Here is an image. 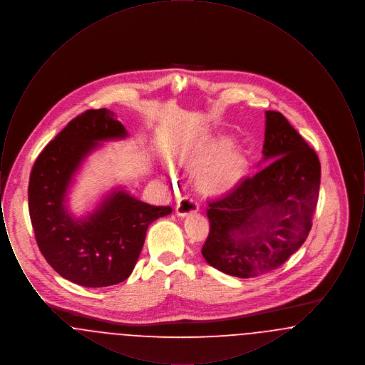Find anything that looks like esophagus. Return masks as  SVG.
<instances>
[{"label": "esophagus", "mask_w": 365, "mask_h": 365, "mask_svg": "<svg viewBox=\"0 0 365 365\" xmlns=\"http://www.w3.org/2000/svg\"><path fill=\"white\" fill-rule=\"evenodd\" d=\"M198 210V204L194 198H191L189 195H185L182 197L179 201H178V205H176V213L179 216H187L192 212H197Z\"/></svg>", "instance_id": "esophagus-1"}]
</instances>
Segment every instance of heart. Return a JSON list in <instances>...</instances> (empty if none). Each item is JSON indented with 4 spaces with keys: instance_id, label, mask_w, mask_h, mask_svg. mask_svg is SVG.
Returning a JSON list of instances; mask_svg holds the SVG:
<instances>
[{
    "instance_id": "heart-1",
    "label": "heart",
    "mask_w": 365,
    "mask_h": 365,
    "mask_svg": "<svg viewBox=\"0 0 365 365\" xmlns=\"http://www.w3.org/2000/svg\"><path fill=\"white\" fill-rule=\"evenodd\" d=\"M230 146L228 139H217L191 148L185 153L183 160L192 168H200L197 180L202 190H228L246 174V157Z\"/></svg>"
}]
</instances>
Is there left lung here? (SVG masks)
Here are the masks:
<instances>
[{"instance_id": "left-lung-1", "label": "left lung", "mask_w": 365, "mask_h": 365, "mask_svg": "<svg viewBox=\"0 0 365 365\" xmlns=\"http://www.w3.org/2000/svg\"><path fill=\"white\" fill-rule=\"evenodd\" d=\"M264 161L269 164L225 195L209 201V235L202 256L237 278H255L280 267L312 228L320 161L287 119L265 112ZM274 161L272 162V160Z\"/></svg>"}]
</instances>
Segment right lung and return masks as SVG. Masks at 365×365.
<instances>
[{
	"mask_svg": "<svg viewBox=\"0 0 365 365\" xmlns=\"http://www.w3.org/2000/svg\"><path fill=\"white\" fill-rule=\"evenodd\" d=\"M124 137L127 131L113 112L88 109L45 146L30 174L29 210L38 247L58 275L85 287H106L128 278L148 227L173 212L115 190L93 213L71 216L66 195L82 161L98 142Z\"/></svg>",
	"mask_w": 365,
	"mask_h": 365,
	"instance_id": "1",
	"label": "right lung"
}]
</instances>
